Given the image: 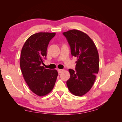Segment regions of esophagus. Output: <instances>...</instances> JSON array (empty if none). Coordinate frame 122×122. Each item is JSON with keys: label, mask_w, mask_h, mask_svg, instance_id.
<instances>
[{"label": "esophagus", "mask_w": 122, "mask_h": 122, "mask_svg": "<svg viewBox=\"0 0 122 122\" xmlns=\"http://www.w3.org/2000/svg\"><path fill=\"white\" fill-rule=\"evenodd\" d=\"M63 71V70H62V69H58V72L59 73H60L61 72H62Z\"/></svg>", "instance_id": "obj_1"}]
</instances>
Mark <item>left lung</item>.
Masks as SVG:
<instances>
[{
    "label": "left lung",
    "mask_w": 122,
    "mask_h": 122,
    "mask_svg": "<svg viewBox=\"0 0 122 122\" xmlns=\"http://www.w3.org/2000/svg\"><path fill=\"white\" fill-rule=\"evenodd\" d=\"M70 46L72 56L77 58L75 71L70 69L66 85L70 92L82 96L89 92L99 70V56L94 42L86 33L77 30L63 33Z\"/></svg>",
    "instance_id": "8db88e82"
}]
</instances>
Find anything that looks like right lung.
Wrapping results in <instances>:
<instances>
[{
	"label": "right lung",
	"instance_id": "obj_1",
	"mask_svg": "<svg viewBox=\"0 0 122 122\" xmlns=\"http://www.w3.org/2000/svg\"><path fill=\"white\" fill-rule=\"evenodd\" d=\"M55 33L39 32L31 36L22 48L20 66L25 81L32 91L39 96L50 93L58 76L56 70L42 66L46 59V50Z\"/></svg>",
	"mask_w": 122,
	"mask_h": 122
}]
</instances>
